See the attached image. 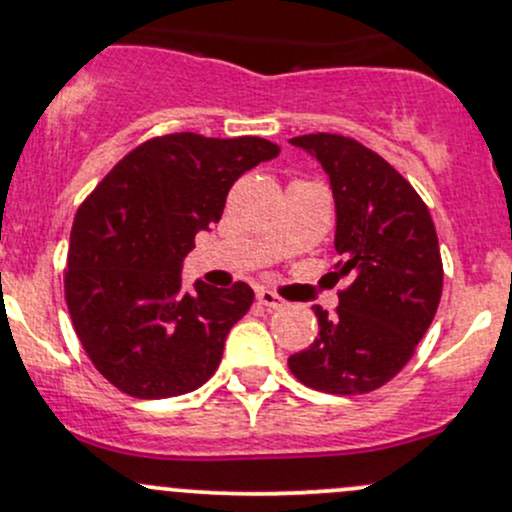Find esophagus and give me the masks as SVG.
<instances>
[{
	"instance_id": "esophagus-1",
	"label": "esophagus",
	"mask_w": 512,
	"mask_h": 512,
	"mask_svg": "<svg viewBox=\"0 0 512 512\" xmlns=\"http://www.w3.org/2000/svg\"><path fill=\"white\" fill-rule=\"evenodd\" d=\"M257 301H260L262 306H267V308H282V306H286V301L282 299V296H277V294H274V291H269V289L257 291Z\"/></svg>"
}]
</instances>
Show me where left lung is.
<instances>
[{
    "mask_svg": "<svg viewBox=\"0 0 512 512\" xmlns=\"http://www.w3.org/2000/svg\"><path fill=\"white\" fill-rule=\"evenodd\" d=\"M289 143L328 174L342 257L335 274L350 279L338 311L316 306L318 338L289 357V369L316 391L369 393L406 367L440 306L435 223L411 184L357 140L311 133Z\"/></svg>",
    "mask_w": 512,
    "mask_h": 512,
    "instance_id": "left-lung-1",
    "label": "left lung"
}]
</instances>
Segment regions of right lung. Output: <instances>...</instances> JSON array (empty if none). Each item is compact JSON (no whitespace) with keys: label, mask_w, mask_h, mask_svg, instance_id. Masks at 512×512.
Masks as SVG:
<instances>
[{"label":"right lung","mask_w":512,"mask_h":512,"mask_svg":"<svg viewBox=\"0 0 512 512\" xmlns=\"http://www.w3.org/2000/svg\"><path fill=\"white\" fill-rule=\"evenodd\" d=\"M279 155L265 138L172 133L145 140L77 211L65 299L84 352L104 379L133 398L199 389L223 357L255 291L216 289L182 262L199 230L221 221L235 179Z\"/></svg>","instance_id":"obj_1"}]
</instances>
